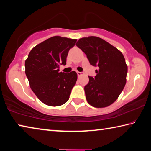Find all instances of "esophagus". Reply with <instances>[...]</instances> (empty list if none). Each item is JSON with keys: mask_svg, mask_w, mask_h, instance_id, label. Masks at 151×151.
<instances>
[{"mask_svg": "<svg viewBox=\"0 0 151 151\" xmlns=\"http://www.w3.org/2000/svg\"><path fill=\"white\" fill-rule=\"evenodd\" d=\"M77 75H78V76H82V75H83V73H81V72H77Z\"/></svg>", "mask_w": 151, "mask_h": 151, "instance_id": "34e87169", "label": "esophagus"}]
</instances>
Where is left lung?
<instances>
[{
    "instance_id": "1",
    "label": "left lung",
    "mask_w": 151,
    "mask_h": 151,
    "mask_svg": "<svg viewBox=\"0 0 151 151\" xmlns=\"http://www.w3.org/2000/svg\"><path fill=\"white\" fill-rule=\"evenodd\" d=\"M76 45L85 53L91 65L99 67L96 75L88 76L89 82L85 86L88 103L96 108L110 106L118 99L127 82L128 68L123 55L94 36L81 38Z\"/></svg>"
}]
</instances>
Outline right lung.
<instances>
[{
    "label": "right lung",
    "instance_id": "obj_1",
    "mask_svg": "<svg viewBox=\"0 0 151 151\" xmlns=\"http://www.w3.org/2000/svg\"><path fill=\"white\" fill-rule=\"evenodd\" d=\"M76 39L55 36L39 43L30 50L25 60V73L33 93L39 100L50 106L63 105L69 99L77 80L75 71L59 72L65 65L70 48Z\"/></svg>",
    "mask_w": 151,
    "mask_h": 151
}]
</instances>
